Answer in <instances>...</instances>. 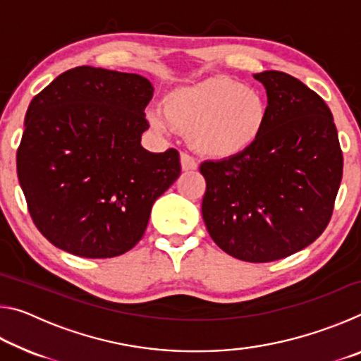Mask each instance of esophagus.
Returning <instances> with one entry per match:
<instances>
[{"label": "esophagus", "mask_w": 361, "mask_h": 361, "mask_svg": "<svg viewBox=\"0 0 361 361\" xmlns=\"http://www.w3.org/2000/svg\"><path fill=\"white\" fill-rule=\"evenodd\" d=\"M180 161H181V169L185 170V172L197 169V162H195V159L192 156H189L188 152H181Z\"/></svg>", "instance_id": "1"}]
</instances>
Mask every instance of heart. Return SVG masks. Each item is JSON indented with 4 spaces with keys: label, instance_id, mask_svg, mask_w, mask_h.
<instances>
[{
    "label": "heart",
    "instance_id": "b5f03b06",
    "mask_svg": "<svg viewBox=\"0 0 361 361\" xmlns=\"http://www.w3.org/2000/svg\"><path fill=\"white\" fill-rule=\"evenodd\" d=\"M156 130L188 132L192 148L210 159H234L252 149L269 122V103L239 79L216 75L180 85L164 97L162 114L149 113Z\"/></svg>",
    "mask_w": 361,
    "mask_h": 361
}]
</instances>
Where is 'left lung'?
I'll list each match as a JSON object with an SVG mask.
<instances>
[{
	"mask_svg": "<svg viewBox=\"0 0 361 361\" xmlns=\"http://www.w3.org/2000/svg\"><path fill=\"white\" fill-rule=\"evenodd\" d=\"M269 122L242 156L200 164L202 216L216 245L237 259L286 258L319 239L342 180V151L325 100L299 79L262 71Z\"/></svg>",
	"mask_w": 361,
	"mask_h": 361,
	"instance_id": "left-lung-1",
	"label": "left lung"
}]
</instances>
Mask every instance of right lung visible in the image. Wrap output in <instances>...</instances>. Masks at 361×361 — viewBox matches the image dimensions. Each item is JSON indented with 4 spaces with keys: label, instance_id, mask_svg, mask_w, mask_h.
<instances>
[{
    "label": "right lung",
    "instance_id": "right-lung-1",
    "mask_svg": "<svg viewBox=\"0 0 361 361\" xmlns=\"http://www.w3.org/2000/svg\"><path fill=\"white\" fill-rule=\"evenodd\" d=\"M148 79L94 66L57 76L30 103L17 175L30 216L57 248L113 258L145 234L151 207L180 176V154L149 152Z\"/></svg>",
    "mask_w": 361,
    "mask_h": 361
}]
</instances>
